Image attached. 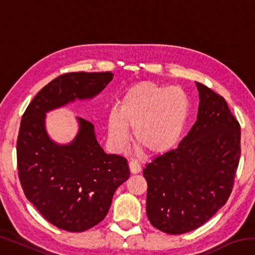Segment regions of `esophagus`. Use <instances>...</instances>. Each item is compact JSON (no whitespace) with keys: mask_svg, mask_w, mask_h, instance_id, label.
I'll list each match as a JSON object with an SVG mask.
<instances>
[{"mask_svg":"<svg viewBox=\"0 0 255 255\" xmlns=\"http://www.w3.org/2000/svg\"><path fill=\"white\" fill-rule=\"evenodd\" d=\"M129 169H130V172L132 174H137L140 172L141 167L137 161H130L129 162Z\"/></svg>","mask_w":255,"mask_h":255,"instance_id":"esophagus-1","label":"esophagus"}]
</instances>
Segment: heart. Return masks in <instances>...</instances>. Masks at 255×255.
Segmentation results:
<instances>
[{"label": "heart", "mask_w": 255, "mask_h": 255, "mask_svg": "<svg viewBox=\"0 0 255 255\" xmlns=\"http://www.w3.org/2000/svg\"><path fill=\"white\" fill-rule=\"evenodd\" d=\"M189 110V99L180 88H166L154 82L135 84L108 112V141L116 152H123L131 127L136 145L149 154L166 153L179 143Z\"/></svg>", "instance_id": "heart-1"}]
</instances>
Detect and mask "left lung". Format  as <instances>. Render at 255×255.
Returning <instances> with one entry per match:
<instances>
[{"instance_id":"obj_1","label":"left lung","mask_w":255,"mask_h":255,"mask_svg":"<svg viewBox=\"0 0 255 255\" xmlns=\"http://www.w3.org/2000/svg\"><path fill=\"white\" fill-rule=\"evenodd\" d=\"M197 122L176 149L146 164V213L150 224L172 235L209 221L226 204L241 157V128L227 102L196 82Z\"/></svg>"}]
</instances>
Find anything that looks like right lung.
I'll return each mask as SVG.
<instances>
[{"label":"right lung","instance_id":"add662e5","mask_svg":"<svg viewBox=\"0 0 255 255\" xmlns=\"http://www.w3.org/2000/svg\"><path fill=\"white\" fill-rule=\"evenodd\" d=\"M112 79L111 72L60 75L37 93L21 119L16 143L21 185L27 199L60 230L84 232L103 221L130 172L126 158L103 150L93 124L76 118L74 139L59 144L47 131L46 115L76 100H91Z\"/></svg>","mask_w":255,"mask_h":255}]
</instances>
